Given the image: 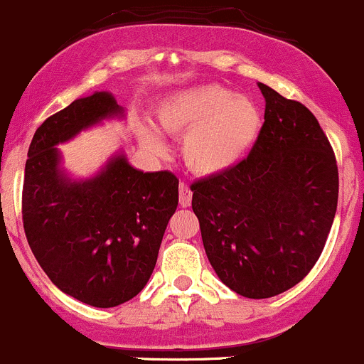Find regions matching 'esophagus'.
<instances>
[{"label":"esophagus","instance_id":"1","mask_svg":"<svg viewBox=\"0 0 364 364\" xmlns=\"http://www.w3.org/2000/svg\"><path fill=\"white\" fill-rule=\"evenodd\" d=\"M191 200H193V193H191L189 186L182 182L181 186H178V201H181V207H189Z\"/></svg>","mask_w":364,"mask_h":364}]
</instances>
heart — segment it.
I'll use <instances>...</instances> for the list:
<instances>
[{"label": "heart", "mask_w": 364, "mask_h": 364, "mask_svg": "<svg viewBox=\"0 0 364 364\" xmlns=\"http://www.w3.org/2000/svg\"><path fill=\"white\" fill-rule=\"evenodd\" d=\"M157 127L182 138V159L198 177H218L250 154L262 131V111L253 99L233 95L221 85H198L164 97L156 109ZM146 152L163 156V138L149 125L138 127Z\"/></svg>", "instance_id": "obj_1"}]
</instances>
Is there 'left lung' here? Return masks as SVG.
<instances>
[{"label": "left lung", "mask_w": 364, "mask_h": 364, "mask_svg": "<svg viewBox=\"0 0 364 364\" xmlns=\"http://www.w3.org/2000/svg\"><path fill=\"white\" fill-rule=\"evenodd\" d=\"M264 125L233 170L194 182L205 253L239 296L267 299L296 287L318 260L338 205V166L311 111L258 82Z\"/></svg>", "instance_id": "left-lung-1"}]
</instances>
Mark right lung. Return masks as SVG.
Wrapping results in <instances>:
<instances>
[{"mask_svg":"<svg viewBox=\"0 0 364 364\" xmlns=\"http://www.w3.org/2000/svg\"><path fill=\"white\" fill-rule=\"evenodd\" d=\"M114 117L124 107L109 92L74 100L35 131L24 168L23 223L35 258L61 292L95 308L141 292L178 205L171 171L143 173L124 154L86 181L65 173L56 145Z\"/></svg>","mask_w":364,"mask_h":364,"instance_id":"right-lung-1","label":"right lung"}]
</instances>
